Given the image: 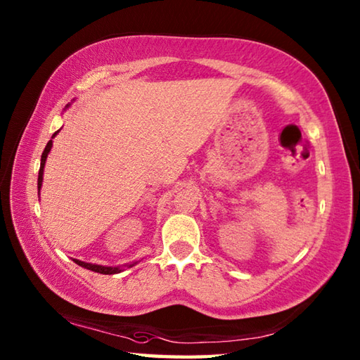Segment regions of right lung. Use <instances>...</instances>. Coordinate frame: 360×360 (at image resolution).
I'll use <instances>...</instances> for the list:
<instances>
[{
  "mask_svg": "<svg viewBox=\"0 0 360 360\" xmlns=\"http://www.w3.org/2000/svg\"><path fill=\"white\" fill-rule=\"evenodd\" d=\"M58 132H55V135H56ZM53 135V136H55ZM53 136H51V139H53ZM50 149H51V140L47 143V146H45V149H44V153H42V159H41V168H39V176H37V188L39 191H41V186H42V174H44V165H45V160H47V155H49V153H50ZM75 263L78 264V266H82V267H84V269H89V271H94V272H99V274H105V276H112V274H117V272H121L122 269L121 267H108V266H99V264H91V263H84V261H78V259H74ZM130 266H134V264H130ZM129 266V267H130Z\"/></svg>",
  "mask_w": 360,
  "mask_h": 360,
  "instance_id": "right-lung-1",
  "label": "right lung"
}]
</instances>
